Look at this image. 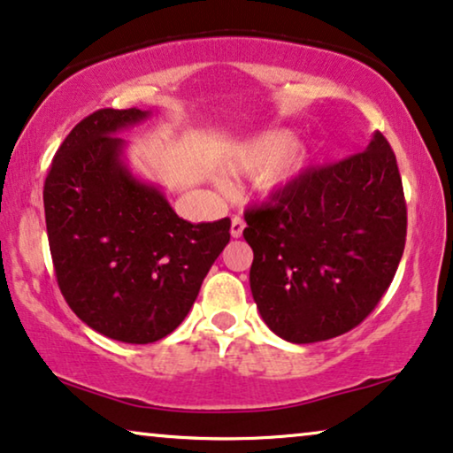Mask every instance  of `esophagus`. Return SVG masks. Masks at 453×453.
I'll return each mask as SVG.
<instances>
[{"label": "esophagus", "mask_w": 453, "mask_h": 453, "mask_svg": "<svg viewBox=\"0 0 453 453\" xmlns=\"http://www.w3.org/2000/svg\"><path fill=\"white\" fill-rule=\"evenodd\" d=\"M243 228H245L243 219H241V216H233V220H231V234H233L234 239H239L241 234H243Z\"/></svg>", "instance_id": "esophagus-1"}]
</instances>
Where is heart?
<instances>
[{
    "label": "heart",
    "instance_id": "1",
    "mask_svg": "<svg viewBox=\"0 0 453 453\" xmlns=\"http://www.w3.org/2000/svg\"><path fill=\"white\" fill-rule=\"evenodd\" d=\"M293 134L290 132H268L256 138L241 142L233 148L226 158V169L233 175H253V173L264 171L267 166H275L264 173L259 179V189L265 194H274L284 185L293 181L305 165V152L293 150Z\"/></svg>",
    "mask_w": 453,
    "mask_h": 453
}]
</instances>
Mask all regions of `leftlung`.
<instances>
[{"label": "left lung", "mask_w": 453, "mask_h": 453, "mask_svg": "<svg viewBox=\"0 0 453 453\" xmlns=\"http://www.w3.org/2000/svg\"><path fill=\"white\" fill-rule=\"evenodd\" d=\"M259 315L295 344L336 338L373 311L406 243L395 154L380 132L365 150L301 173L245 210Z\"/></svg>", "instance_id": "left-lung-1"}]
</instances>
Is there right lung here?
I'll return each instance as SVG.
<instances>
[{"label": "right lung", "instance_id": "obj_1", "mask_svg": "<svg viewBox=\"0 0 453 453\" xmlns=\"http://www.w3.org/2000/svg\"><path fill=\"white\" fill-rule=\"evenodd\" d=\"M148 117L95 111L55 152L42 189L61 295L86 326L127 344L175 330L231 241L228 219H179L160 188L132 175L117 134Z\"/></svg>", "mask_w": 453, "mask_h": 453}]
</instances>
